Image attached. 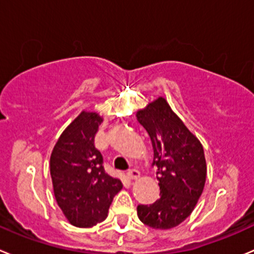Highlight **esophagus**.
<instances>
[{"label":"esophagus","mask_w":254,"mask_h":254,"mask_svg":"<svg viewBox=\"0 0 254 254\" xmlns=\"http://www.w3.org/2000/svg\"><path fill=\"white\" fill-rule=\"evenodd\" d=\"M139 176H140V172L135 169L129 170V171L127 172V177L129 180H136V179H139Z\"/></svg>","instance_id":"34e87169"}]
</instances>
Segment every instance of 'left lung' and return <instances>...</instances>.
I'll return each mask as SVG.
<instances>
[{
  "label": "left lung",
  "instance_id": "obj_1",
  "mask_svg": "<svg viewBox=\"0 0 254 254\" xmlns=\"http://www.w3.org/2000/svg\"><path fill=\"white\" fill-rule=\"evenodd\" d=\"M146 130L157 167L160 198L137 206V217L149 227L169 230L184 222L195 208L206 182L205 152L164 98H157L136 113Z\"/></svg>",
  "mask_w": 254,
  "mask_h": 254
}]
</instances>
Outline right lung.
<instances>
[{"label":"right lung","mask_w":254,"mask_h":254,"mask_svg":"<svg viewBox=\"0 0 254 254\" xmlns=\"http://www.w3.org/2000/svg\"><path fill=\"white\" fill-rule=\"evenodd\" d=\"M102 117L82 112L62 132L51 155V176L58 206L73 226L93 227L107 218L119 179L105 172L94 145Z\"/></svg>","instance_id":"right-lung-1"}]
</instances>
